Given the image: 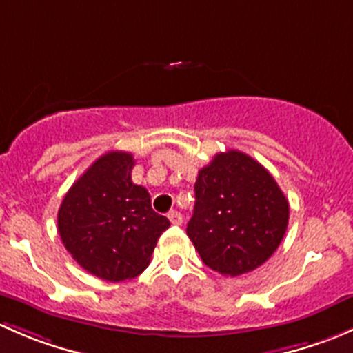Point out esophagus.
Listing matches in <instances>:
<instances>
[{
	"label": "esophagus",
	"mask_w": 353,
	"mask_h": 353,
	"mask_svg": "<svg viewBox=\"0 0 353 353\" xmlns=\"http://www.w3.org/2000/svg\"><path fill=\"white\" fill-rule=\"evenodd\" d=\"M167 216H169V220L174 223V225H181V223H183V215H181L177 210H172V212H169V215H167Z\"/></svg>",
	"instance_id": "esophagus-1"
}]
</instances>
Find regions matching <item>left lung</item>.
<instances>
[{"mask_svg":"<svg viewBox=\"0 0 353 353\" xmlns=\"http://www.w3.org/2000/svg\"><path fill=\"white\" fill-rule=\"evenodd\" d=\"M188 237L208 268L237 276L276 251L288 225V201L272 174L239 150L216 154L198 172Z\"/></svg>","mask_w":353,"mask_h":353,"instance_id":"left-lung-1","label":"left lung"}]
</instances>
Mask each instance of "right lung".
<instances>
[{"label": "right lung", "instance_id": "add662e5", "mask_svg": "<svg viewBox=\"0 0 353 353\" xmlns=\"http://www.w3.org/2000/svg\"><path fill=\"white\" fill-rule=\"evenodd\" d=\"M134 159L109 152L70 188L58 212V230L74 261L108 282H123L148 266L170 222L154 212L150 194L131 181Z\"/></svg>", "mask_w": 353, "mask_h": 353}]
</instances>
